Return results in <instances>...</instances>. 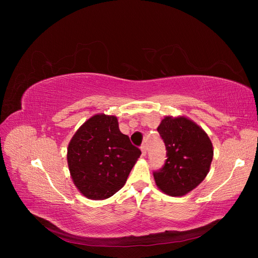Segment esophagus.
<instances>
[{"instance_id":"esophagus-1","label":"esophagus","mask_w":258,"mask_h":258,"mask_svg":"<svg viewBox=\"0 0 258 258\" xmlns=\"http://www.w3.org/2000/svg\"><path fill=\"white\" fill-rule=\"evenodd\" d=\"M141 152H142V155H143V156H146L147 151H146V145H145V144H142V145H141Z\"/></svg>"}]
</instances>
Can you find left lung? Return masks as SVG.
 I'll return each mask as SVG.
<instances>
[{
	"mask_svg": "<svg viewBox=\"0 0 258 258\" xmlns=\"http://www.w3.org/2000/svg\"><path fill=\"white\" fill-rule=\"evenodd\" d=\"M157 131L167 159L154 172L158 188L172 197L188 194L204 181L213 159V145L205 130L184 116H166Z\"/></svg>",
	"mask_w": 258,
	"mask_h": 258,
	"instance_id": "8db88e82",
	"label": "left lung"
}]
</instances>
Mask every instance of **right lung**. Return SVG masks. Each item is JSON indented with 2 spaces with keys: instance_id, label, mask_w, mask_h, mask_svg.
<instances>
[{
  "instance_id": "right-lung-1",
  "label": "right lung",
  "mask_w": 258,
  "mask_h": 258,
  "mask_svg": "<svg viewBox=\"0 0 258 258\" xmlns=\"http://www.w3.org/2000/svg\"><path fill=\"white\" fill-rule=\"evenodd\" d=\"M141 151L118 128L117 117L97 114L85 121L68 146V166L85 197L110 198L127 181Z\"/></svg>"
}]
</instances>
